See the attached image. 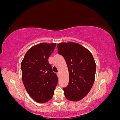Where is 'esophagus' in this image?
<instances>
[{"label": "esophagus", "instance_id": "obj_1", "mask_svg": "<svg viewBox=\"0 0 120 120\" xmlns=\"http://www.w3.org/2000/svg\"><path fill=\"white\" fill-rule=\"evenodd\" d=\"M60 72H57V73L56 74V75H57V77H58V78H59V77H60Z\"/></svg>", "mask_w": 120, "mask_h": 120}]
</instances>
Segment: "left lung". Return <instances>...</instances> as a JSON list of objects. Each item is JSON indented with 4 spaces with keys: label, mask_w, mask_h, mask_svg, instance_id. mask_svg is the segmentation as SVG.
<instances>
[{
    "label": "left lung",
    "mask_w": 120,
    "mask_h": 120,
    "mask_svg": "<svg viewBox=\"0 0 120 120\" xmlns=\"http://www.w3.org/2000/svg\"><path fill=\"white\" fill-rule=\"evenodd\" d=\"M58 53L66 60L69 72V82L64 88L67 99L78 101L90 92L95 79L96 64L88 49L75 42H61Z\"/></svg>",
    "instance_id": "8db88e82"
}]
</instances>
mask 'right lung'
Wrapping results in <instances>:
<instances>
[{
    "mask_svg": "<svg viewBox=\"0 0 120 120\" xmlns=\"http://www.w3.org/2000/svg\"><path fill=\"white\" fill-rule=\"evenodd\" d=\"M56 43L45 42L34 45L25 53L21 62L22 79L27 92L38 103L52 99L58 78L53 72L48 59Z\"/></svg>",
    "mask_w": 120,
    "mask_h": 120,
    "instance_id": "right-lung-1",
    "label": "right lung"
}]
</instances>
